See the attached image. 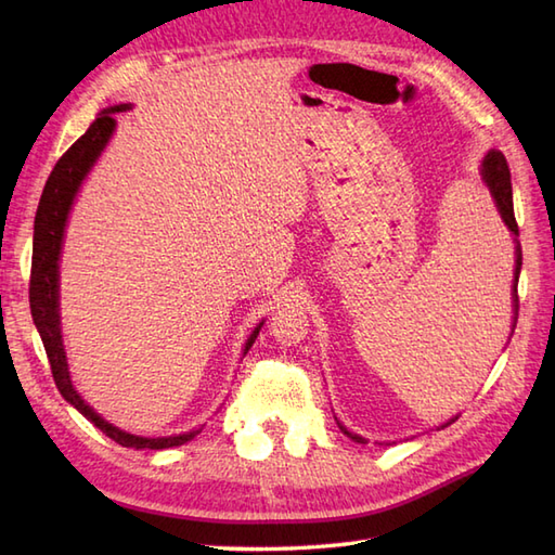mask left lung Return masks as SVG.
Masks as SVG:
<instances>
[{
  "label": "left lung",
  "mask_w": 555,
  "mask_h": 555,
  "mask_svg": "<svg viewBox=\"0 0 555 555\" xmlns=\"http://www.w3.org/2000/svg\"><path fill=\"white\" fill-rule=\"evenodd\" d=\"M481 176H485V183L489 185V191L493 195V203H496L499 211H501V219L505 221V227L511 229L513 235H517V221H515V211H513V185H511V169H508V162L501 155V152H489L487 159H485V167H481ZM520 269H522V250L520 245H517V259H515V302H517V279H520ZM453 422V420H451ZM451 422H446L443 427H448ZM338 427L344 434H348L352 441L364 443L362 436L358 434H350L344 424L338 422Z\"/></svg>",
  "instance_id": "1"
}]
</instances>
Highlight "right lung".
Segmentation results:
<instances>
[{
	"instance_id": "add662e5",
	"label": "right lung",
	"mask_w": 555,
	"mask_h": 555,
	"mask_svg": "<svg viewBox=\"0 0 555 555\" xmlns=\"http://www.w3.org/2000/svg\"><path fill=\"white\" fill-rule=\"evenodd\" d=\"M121 109L126 107H112L107 112H102L98 119L90 124L88 131L82 133L54 164L50 179L44 183L38 215H35L28 296H30L33 322L38 326L47 358H50V367H52V376L59 393H62L68 403L80 412V415H86L98 429H102L116 443H121L126 448H152V451H162V448H173L191 441L195 434H199V429L179 434V436H162V439H145V436H133L112 427V424L104 422L98 412L76 393V388L70 386L66 356L62 346V332H59V250H62L66 217H68L70 205H74L80 181L86 179V173L90 171L92 164H95V159L100 157V152L104 150V145H107V140L114 131L116 121L112 114ZM259 326L250 334V338H247L245 352L255 344Z\"/></svg>"
}]
</instances>
